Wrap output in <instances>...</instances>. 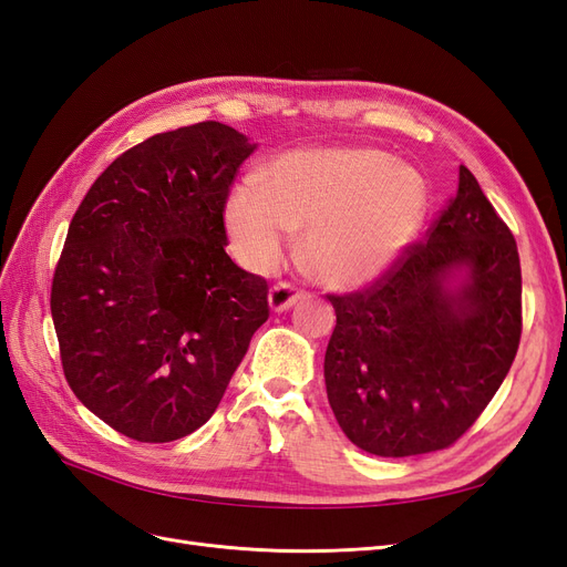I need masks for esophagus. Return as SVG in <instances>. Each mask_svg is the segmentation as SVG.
I'll return each mask as SVG.
<instances>
[{
	"mask_svg": "<svg viewBox=\"0 0 567 567\" xmlns=\"http://www.w3.org/2000/svg\"><path fill=\"white\" fill-rule=\"evenodd\" d=\"M302 298V290H298L296 286L290 284H277L271 290H269V307L271 312H286L293 307L298 300Z\"/></svg>",
	"mask_w": 567,
	"mask_h": 567,
	"instance_id": "34e87169",
	"label": "esophagus"
}]
</instances>
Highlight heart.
Wrapping results in <instances>:
<instances>
[{
  "mask_svg": "<svg viewBox=\"0 0 567 567\" xmlns=\"http://www.w3.org/2000/svg\"><path fill=\"white\" fill-rule=\"evenodd\" d=\"M427 208L423 177L373 148L293 151L257 184H238L225 205L236 260L250 271L279 265L290 234L302 262L333 288L371 284L400 260Z\"/></svg>",
  "mask_w": 567,
  "mask_h": 567,
  "instance_id": "b5f03b06",
  "label": "heart"
}]
</instances>
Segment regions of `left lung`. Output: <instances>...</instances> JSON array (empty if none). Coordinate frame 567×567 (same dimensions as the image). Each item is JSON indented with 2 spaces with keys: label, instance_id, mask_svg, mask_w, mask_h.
I'll list each match as a JSON object with an SVG mask.
<instances>
[{
  "label": "left lung",
  "instance_id": "1",
  "mask_svg": "<svg viewBox=\"0 0 567 567\" xmlns=\"http://www.w3.org/2000/svg\"><path fill=\"white\" fill-rule=\"evenodd\" d=\"M520 293L516 238L461 165L458 192L425 241L367 290L329 296L323 379L342 433L392 458L454 444L516 359Z\"/></svg>",
  "mask_w": 567,
  "mask_h": 567
}]
</instances>
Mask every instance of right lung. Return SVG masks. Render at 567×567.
I'll list each match as a JSON object with an SVG mask.
<instances>
[{
	"label": "right lung",
	"mask_w": 567,
	"mask_h": 567,
	"mask_svg": "<svg viewBox=\"0 0 567 567\" xmlns=\"http://www.w3.org/2000/svg\"><path fill=\"white\" fill-rule=\"evenodd\" d=\"M255 148L215 120L151 136L68 227L51 284L65 381L136 442L198 431L269 317L267 281L225 250L229 186Z\"/></svg>",
	"instance_id": "1"
}]
</instances>
